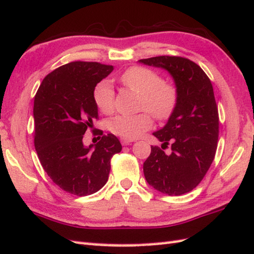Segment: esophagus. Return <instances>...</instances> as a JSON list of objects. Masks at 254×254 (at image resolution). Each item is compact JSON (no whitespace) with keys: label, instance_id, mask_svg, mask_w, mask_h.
Listing matches in <instances>:
<instances>
[{"label":"esophagus","instance_id":"34e87169","mask_svg":"<svg viewBox=\"0 0 254 254\" xmlns=\"http://www.w3.org/2000/svg\"><path fill=\"white\" fill-rule=\"evenodd\" d=\"M133 142V140H130V139H124V137H121V143L123 145H128L131 144V143Z\"/></svg>","mask_w":254,"mask_h":254}]
</instances>
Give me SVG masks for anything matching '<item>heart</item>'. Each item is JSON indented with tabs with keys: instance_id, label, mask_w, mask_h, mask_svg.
Here are the masks:
<instances>
[{
	"instance_id": "heart-1",
	"label": "heart",
	"mask_w": 254,
	"mask_h": 254,
	"mask_svg": "<svg viewBox=\"0 0 254 254\" xmlns=\"http://www.w3.org/2000/svg\"><path fill=\"white\" fill-rule=\"evenodd\" d=\"M122 84L140 95L139 109L147 110L160 121L168 120L178 105V90L164 83L163 77L151 68L132 66L120 77ZM93 99L101 112L110 114L114 109V91L111 83L103 81L96 85ZM152 127V117L147 112L135 115H118L109 121V130L124 139L133 140Z\"/></svg>"
}]
</instances>
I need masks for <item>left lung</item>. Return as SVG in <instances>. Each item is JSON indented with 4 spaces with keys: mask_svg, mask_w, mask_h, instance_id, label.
<instances>
[{
    "mask_svg": "<svg viewBox=\"0 0 254 254\" xmlns=\"http://www.w3.org/2000/svg\"><path fill=\"white\" fill-rule=\"evenodd\" d=\"M139 63L167 71L179 95L174 113L162 128L153 132L162 142V149L171 143V153L151 146L143 172L146 182L156 191L181 195L202 181L213 162L219 136L213 87L204 71L188 59L155 57Z\"/></svg>",
    "mask_w": 254,
    "mask_h": 254,
    "instance_id": "1",
    "label": "left lung"
}]
</instances>
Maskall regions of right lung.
<instances>
[{
    "instance_id": "right-lung-1",
    "label": "right lung",
    "mask_w": 254,
    "mask_h": 254,
    "mask_svg": "<svg viewBox=\"0 0 254 254\" xmlns=\"http://www.w3.org/2000/svg\"><path fill=\"white\" fill-rule=\"evenodd\" d=\"M98 62H71L44 77L34 98V145L51 180L77 196L98 192L108 182L111 158L121 152L115 135L86 146L83 136L98 119L95 86L113 71Z\"/></svg>"
}]
</instances>
